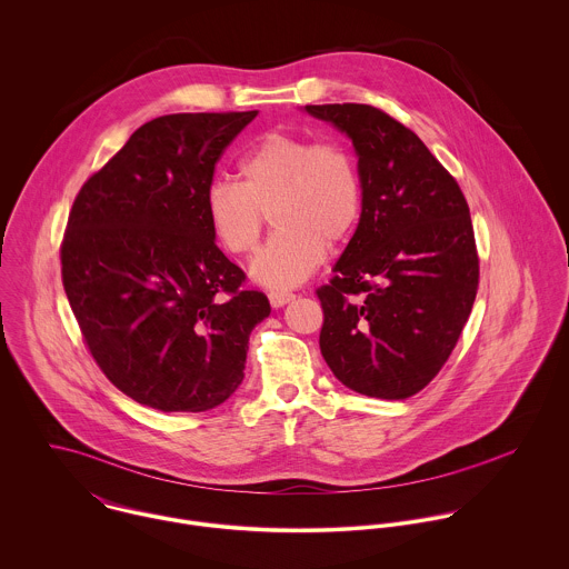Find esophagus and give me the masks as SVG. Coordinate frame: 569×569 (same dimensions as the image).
Instances as JSON below:
<instances>
[{"label":"esophagus","mask_w":569,"mask_h":569,"mask_svg":"<svg viewBox=\"0 0 569 569\" xmlns=\"http://www.w3.org/2000/svg\"><path fill=\"white\" fill-rule=\"evenodd\" d=\"M293 298H296L293 293H282V291H271V293H269V302H271L273 309H282V307L289 305Z\"/></svg>","instance_id":"1"}]
</instances>
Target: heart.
<instances>
[{
	"label": "heart",
	"mask_w": 569,
	"mask_h": 569,
	"mask_svg": "<svg viewBox=\"0 0 569 569\" xmlns=\"http://www.w3.org/2000/svg\"><path fill=\"white\" fill-rule=\"evenodd\" d=\"M241 183L214 179L203 194L208 226L228 253L244 258L262 237L267 214L278 232L258 253L251 276L273 289L305 282L326 247L357 230L363 188L352 153L335 140L267 133L239 163Z\"/></svg>",
	"instance_id": "b5f03b06"
}]
</instances>
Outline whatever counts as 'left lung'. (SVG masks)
<instances>
[{
	"label": "left lung",
	"mask_w": 569,
	"mask_h": 569,
	"mask_svg": "<svg viewBox=\"0 0 569 569\" xmlns=\"http://www.w3.org/2000/svg\"><path fill=\"white\" fill-rule=\"evenodd\" d=\"M343 131L363 188L359 226L318 289L320 350L350 390L399 401L445 366L467 325L480 258L467 199L422 140L370 104H307Z\"/></svg>",
	"instance_id": "8db88e82"
}]
</instances>
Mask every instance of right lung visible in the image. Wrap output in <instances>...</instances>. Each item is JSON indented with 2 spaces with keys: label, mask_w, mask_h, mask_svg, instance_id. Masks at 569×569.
Instances as JSON below:
<instances>
[{
  "label": "right lung",
  "mask_w": 569,
  "mask_h": 569,
  "mask_svg": "<svg viewBox=\"0 0 569 569\" xmlns=\"http://www.w3.org/2000/svg\"><path fill=\"white\" fill-rule=\"evenodd\" d=\"M258 111L170 113L142 124L74 199L63 287L104 377L140 406L206 411L244 377L269 313L214 243L203 194Z\"/></svg>",
  "instance_id": "right-lung-1"
}]
</instances>
